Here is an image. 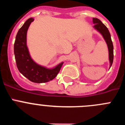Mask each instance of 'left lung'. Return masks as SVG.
<instances>
[{
    "label": "left lung",
    "mask_w": 125,
    "mask_h": 125,
    "mask_svg": "<svg viewBox=\"0 0 125 125\" xmlns=\"http://www.w3.org/2000/svg\"><path fill=\"white\" fill-rule=\"evenodd\" d=\"M93 22L94 24V27L96 29L103 37L104 39L105 40L107 44L109 52V61L110 63V68L112 66L113 62V45L112 41L111 39V35L108 31V28L104 25L100 19L97 18H93Z\"/></svg>",
    "instance_id": "left-lung-1"
}]
</instances>
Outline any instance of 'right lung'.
<instances>
[{
    "label": "right lung",
    "instance_id": "1",
    "mask_svg": "<svg viewBox=\"0 0 125 125\" xmlns=\"http://www.w3.org/2000/svg\"><path fill=\"white\" fill-rule=\"evenodd\" d=\"M34 19H27L16 35L14 50L15 62L19 72L29 81L36 83L48 82L59 73L63 62L52 69H47L36 63L29 52L27 46V32Z\"/></svg>",
    "mask_w": 125,
    "mask_h": 125
}]
</instances>
